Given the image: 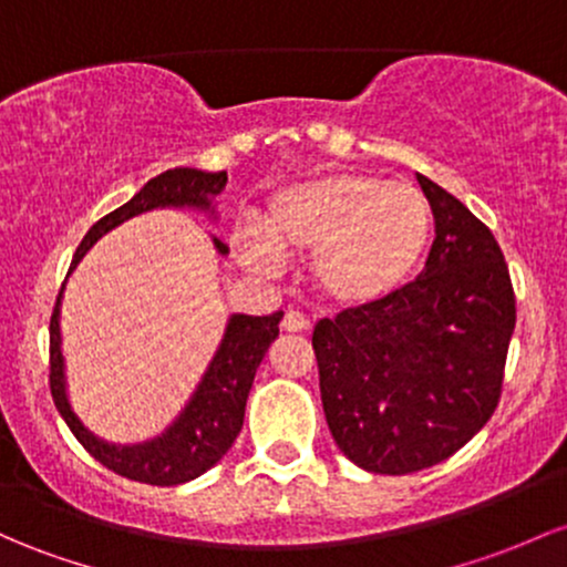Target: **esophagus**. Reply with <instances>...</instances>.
Wrapping results in <instances>:
<instances>
[{
	"instance_id": "obj_1",
	"label": "esophagus",
	"mask_w": 567,
	"mask_h": 567,
	"mask_svg": "<svg viewBox=\"0 0 567 567\" xmlns=\"http://www.w3.org/2000/svg\"><path fill=\"white\" fill-rule=\"evenodd\" d=\"M309 328V320L307 315L296 312V309H288L282 317V331H290V333H298V331H307Z\"/></svg>"
}]
</instances>
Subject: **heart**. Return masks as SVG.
I'll list each match as a JSON object with an SVG mask.
<instances>
[{
    "instance_id": "heart-1",
    "label": "heart",
    "mask_w": 567,
    "mask_h": 567,
    "mask_svg": "<svg viewBox=\"0 0 567 567\" xmlns=\"http://www.w3.org/2000/svg\"><path fill=\"white\" fill-rule=\"evenodd\" d=\"M431 239V207L406 183L333 172L288 185L264 215V239L247 234L239 252L255 271L277 255H312L317 290L339 307H371L412 277Z\"/></svg>"
}]
</instances>
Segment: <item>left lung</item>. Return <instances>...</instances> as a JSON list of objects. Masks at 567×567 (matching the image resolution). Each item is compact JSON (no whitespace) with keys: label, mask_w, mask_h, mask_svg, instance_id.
I'll use <instances>...</instances> for the list:
<instances>
[{"label":"left lung","mask_w":567,"mask_h":567,"mask_svg":"<svg viewBox=\"0 0 567 567\" xmlns=\"http://www.w3.org/2000/svg\"><path fill=\"white\" fill-rule=\"evenodd\" d=\"M416 183L435 223L425 271L312 333L333 441L354 465L388 476L431 468L487 425L516 322L493 231L433 179Z\"/></svg>","instance_id":"left-lung-1"}]
</instances>
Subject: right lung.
Returning <instances> with one entry per match:
<instances>
[{
    "label": "right lung",
    "instance_id": "add662e5",
    "mask_svg": "<svg viewBox=\"0 0 567 567\" xmlns=\"http://www.w3.org/2000/svg\"><path fill=\"white\" fill-rule=\"evenodd\" d=\"M226 172H202V169H169L153 177L128 204L117 207L115 213L104 215L91 226V231L83 236L78 252H74L72 266L83 258L85 250L115 228L117 223L128 217L147 213L155 207H209V196L223 190L226 185ZM217 250L226 252L228 247L217 241ZM64 290V288H61ZM61 290L55 298L51 315V395L59 414L70 425L74 439L89 450L91 457H96L104 468L115 471L117 476L134 478V482L153 484V487H174L185 484L190 478L202 476L231 450L236 435L245 422L247 393L252 388L255 371L260 360L269 352L271 341L279 336V320L282 312L266 317L234 315L228 322L223 344L217 350L215 360L209 363L207 374L198 384L196 395L188 403L179 420L158 439L136 446H112L99 441L96 435L83 427L72 412L70 401L64 393V358H61V333H59V307Z\"/></svg>",
    "mask_w": 567,
    "mask_h": 567
}]
</instances>
